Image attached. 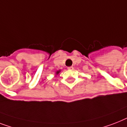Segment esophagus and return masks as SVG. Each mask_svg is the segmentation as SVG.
Returning <instances> with one entry per match:
<instances>
[{"label": "esophagus", "mask_w": 127, "mask_h": 127, "mask_svg": "<svg viewBox=\"0 0 127 127\" xmlns=\"http://www.w3.org/2000/svg\"><path fill=\"white\" fill-rule=\"evenodd\" d=\"M68 70H73V69H74V67L69 66V67H68Z\"/></svg>", "instance_id": "obj_1"}]
</instances>
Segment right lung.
I'll return each mask as SVG.
<instances>
[{"label": "right lung", "mask_w": 127, "mask_h": 127, "mask_svg": "<svg viewBox=\"0 0 127 127\" xmlns=\"http://www.w3.org/2000/svg\"><path fill=\"white\" fill-rule=\"evenodd\" d=\"M60 71H61V70H58V71H57V72H56V74H58L60 72Z\"/></svg>", "instance_id": "obj_1"}]
</instances>
